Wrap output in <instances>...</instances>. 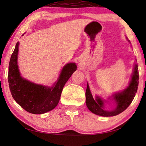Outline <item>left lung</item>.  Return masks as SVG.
I'll return each instance as SVG.
<instances>
[{"label":"left lung","instance_id":"8db88e82","mask_svg":"<svg viewBox=\"0 0 146 146\" xmlns=\"http://www.w3.org/2000/svg\"><path fill=\"white\" fill-rule=\"evenodd\" d=\"M137 65L138 64H135V66L134 72L129 86L122 92L115 94L113 97L117 102V107L110 111L103 110L104 101L100 97H97L96 99L94 100L88 84L86 91V103L89 110L95 114L102 117H113L120 114L126 110L134 99L138 90L139 75Z\"/></svg>","mask_w":146,"mask_h":146}]
</instances>
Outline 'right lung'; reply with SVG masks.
Returning a JSON list of instances; mask_svg holds the SVG:
<instances>
[{"label":"right lung","mask_w":146,"mask_h":146,"mask_svg":"<svg viewBox=\"0 0 146 146\" xmlns=\"http://www.w3.org/2000/svg\"><path fill=\"white\" fill-rule=\"evenodd\" d=\"M19 42L11 56L9 64L8 82L14 100L33 114H42L57 106L62 89L68 79L76 70L75 63H69L62 69L58 82L52 88L35 84L21 76L17 65Z\"/></svg>","instance_id":"obj_1"}]
</instances>
